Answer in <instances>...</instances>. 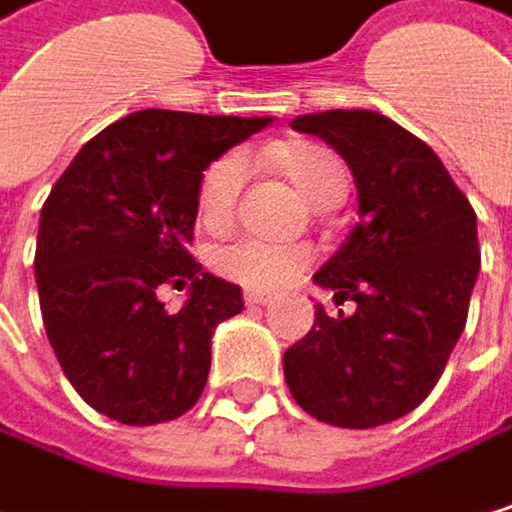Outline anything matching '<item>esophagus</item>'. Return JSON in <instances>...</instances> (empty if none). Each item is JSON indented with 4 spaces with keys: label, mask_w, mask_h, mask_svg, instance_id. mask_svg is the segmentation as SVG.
<instances>
[{
    "label": "esophagus",
    "mask_w": 512,
    "mask_h": 512,
    "mask_svg": "<svg viewBox=\"0 0 512 512\" xmlns=\"http://www.w3.org/2000/svg\"><path fill=\"white\" fill-rule=\"evenodd\" d=\"M245 306H273V297L267 294H258V291H245Z\"/></svg>",
    "instance_id": "34e87169"
}]
</instances>
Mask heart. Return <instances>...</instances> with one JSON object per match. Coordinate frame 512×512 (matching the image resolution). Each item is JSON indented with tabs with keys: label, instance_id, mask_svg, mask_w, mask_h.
<instances>
[{
	"label": "heart",
	"instance_id": "heart-1",
	"mask_svg": "<svg viewBox=\"0 0 512 512\" xmlns=\"http://www.w3.org/2000/svg\"><path fill=\"white\" fill-rule=\"evenodd\" d=\"M285 173L297 185V191L312 203L345 200L348 194V167L327 146H294L279 155ZM248 176V155L242 149H230L215 158L200 179V215L209 224L230 221L239 191ZM312 264V251L297 242H279L264 236H239L215 251V270L230 282H239L254 291H276L291 285Z\"/></svg>",
	"mask_w": 512,
	"mask_h": 512
}]
</instances>
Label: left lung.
<instances>
[{"instance_id":"left-lung-1","label":"left lung","mask_w":512,"mask_h":512,"mask_svg":"<svg viewBox=\"0 0 512 512\" xmlns=\"http://www.w3.org/2000/svg\"><path fill=\"white\" fill-rule=\"evenodd\" d=\"M351 167L360 221L315 273L336 303L285 351L297 405L321 423L372 429L414 411L438 384L468 321L480 273L477 215L441 158L375 110L297 116Z\"/></svg>"}]
</instances>
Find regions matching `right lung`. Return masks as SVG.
Here are the masks:
<instances>
[{"instance_id": "add662e5", "label": "right lung", "mask_w": 512, "mask_h": 512, "mask_svg": "<svg viewBox=\"0 0 512 512\" xmlns=\"http://www.w3.org/2000/svg\"><path fill=\"white\" fill-rule=\"evenodd\" d=\"M270 116L137 110L95 134L41 209L35 282L50 348L86 405L125 426L182 417L209 378V342L242 291L188 254L209 161ZM189 285L179 313L161 287Z\"/></svg>"}]
</instances>
